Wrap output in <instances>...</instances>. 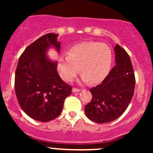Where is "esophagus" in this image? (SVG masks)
<instances>
[{
	"label": "esophagus",
	"instance_id": "34e87169",
	"mask_svg": "<svg viewBox=\"0 0 153 153\" xmlns=\"http://www.w3.org/2000/svg\"><path fill=\"white\" fill-rule=\"evenodd\" d=\"M81 91V89H76V88H73L72 89V92H78Z\"/></svg>",
	"mask_w": 153,
	"mask_h": 153
}]
</instances>
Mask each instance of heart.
<instances>
[{"label":"heart","mask_w":153,"mask_h":153,"mask_svg":"<svg viewBox=\"0 0 153 153\" xmlns=\"http://www.w3.org/2000/svg\"><path fill=\"white\" fill-rule=\"evenodd\" d=\"M112 58V51L106 44L86 41L70 48L68 56L61 55L58 69L61 78L67 81H72L80 70L82 82L98 84L109 73Z\"/></svg>","instance_id":"1"}]
</instances>
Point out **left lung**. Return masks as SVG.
Returning <instances> with one entry per match:
<instances>
[{
    "label": "left lung",
    "mask_w": 153,
    "mask_h": 153,
    "mask_svg": "<svg viewBox=\"0 0 153 153\" xmlns=\"http://www.w3.org/2000/svg\"><path fill=\"white\" fill-rule=\"evenodd\" d=\"M115 66L99 85L89 89L92 99L84 108L89 119L98 124L115 121L129 106L135 79L129 55L119 45L114 48Z\"/></svg>",
    "instance_id": "8db88e82"
}]
</instances>
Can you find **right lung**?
Returning a JSON list of instances; mask_svg holds the SVG:
<instances>
[{"mask_svg":"<svg viewBox=\"0 0 153 153\" xmlns=\"http://www.w3.org/2000/svg\"><path fill=\"white\" fill-rule=\"evenodd\" d=\"M58 34L48 33L25 49L15 71V89L19 105L30 118L41 122L52 121L61 114L72 86L60 78L58 62L47 55L53 48L58 54Z\"/></svg>","mask_w":153,"mask_h":153,"instance_id":"obj_1","label":"right lung"}]
</instances>
